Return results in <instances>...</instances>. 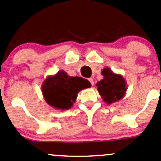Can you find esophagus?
Returning a JSON list of instances; mask_svg holds the SVG:
<instances>
[{"mask_svg":"<svg viewBox=\"0 0 161 161\" xmlns=\"http://www.w3.org/2000/svg\"><path fill=\"white\" fill-rule=\"evenodd\" d=\"M89 82H90L91 85H92V86H93V85H94V81H93V79H92V78H89Z\"/></svg>","mask_w":161,"mask_h":161,"instance_id":"1","label":"esophagus"}]
</instances>
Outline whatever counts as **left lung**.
Here are the masks:
<instances>
[{
    "label": "left lung",
    "instance_id": "1",
    "mask_svg": "<svg viewBox=\"0 0 161 161\" xmlns=\"http://www.w3.org/2000/svg\"><path fill=\"white\" fill-rule=\"evenodd\" d=\"M101 74L103 79L96 83V86L103 101L110 105L123 99L127 89L126 82L123 75L114 73L108 67L104 68Z\"/></svg>",
    "mask_w": 161,
    "mask_h": 161
}]
</instances>
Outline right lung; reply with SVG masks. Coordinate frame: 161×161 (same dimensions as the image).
Returning a JSON list of instances; mask_svg holds the SVG:
<instances>
[{
  "mask_svg": "<svg viewBox=\"0 0 161 161\" xmlns=\"http://www.w3.org/2000/svg\"><path fill=\"white\" fill-rule=\"evenodd\" d=\"M91 87L90 82L78 76H69L65 71L47 76L42 85V92L45 102L59 110L69 109L75 102L78 93Z\"/></svg>",
  "mask_w": 161,
  "mask_h": 161,
  "instance_id": "add662e5",
  "label": "right lung"
}]
</instances>
